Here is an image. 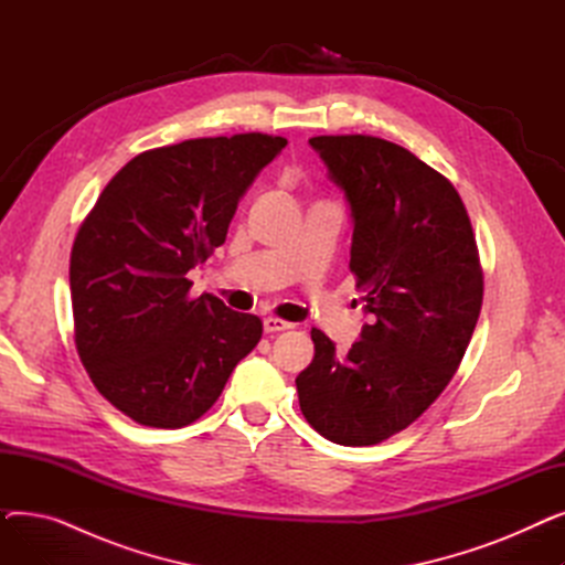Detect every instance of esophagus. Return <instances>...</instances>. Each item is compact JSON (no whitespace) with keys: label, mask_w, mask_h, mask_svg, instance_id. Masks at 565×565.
<instances>
[{"label":"esophagus","mask_w":565,"mask_h":565,"mask_svg":"<svg viewBox=\"0 0 565 565\" xmlns=\"http://www.w3.org/2000/svg\"><path fill=\"white\" fill-rule=\"evenodd\" d=\"M292 324L288 320H281V318H265L263 320V330L265 332H284V330H290Z\"/></svg>","instance_id":"1"}]
</instances>
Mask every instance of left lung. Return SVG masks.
Listing matches in <instances>:
<instances>
[{
  "label": "left lung",
  "mask_w": 565,
  "mask_h": 565,
  "mask_svg": "<svg viewBox=\"0 0 565 565\" xmlns=\"http://www.w3.org/2000/svg\"><path fill=\"white\" fill-rule=\"evenodd\" d=\"M309 143L348 199L350 273L371 320L348 352L313 328L295 384L322 437L371 447L417 422L458 371L483 305L479 249L456 188L407 148L369 135Z\"/></svg>",
  "instance_id": "8db88e82"
}]
</instances>
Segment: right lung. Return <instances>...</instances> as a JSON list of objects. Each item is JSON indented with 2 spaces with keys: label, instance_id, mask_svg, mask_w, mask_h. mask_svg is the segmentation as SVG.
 Masks as SVG:
<instances>
[{
  "label": "right lung",
  "instance_id": "add662e5",
  "mask_svg": "<svg viewBox=\"0 0 565 565\" xmlns=\"http://www.w3.org/2000/svg\"><path fill=\"white\" fill-rule=\"evenodd\" d=\"M288 141L247 132L153 148L118 171L71 252L75 345L96 390L126 417L183 428L220 398L263 334L258 316L188 273L224 245L237 201Z\"/></svg>",
  "mask_w": 565,
  "mask_h": 565
}]
</instances>
